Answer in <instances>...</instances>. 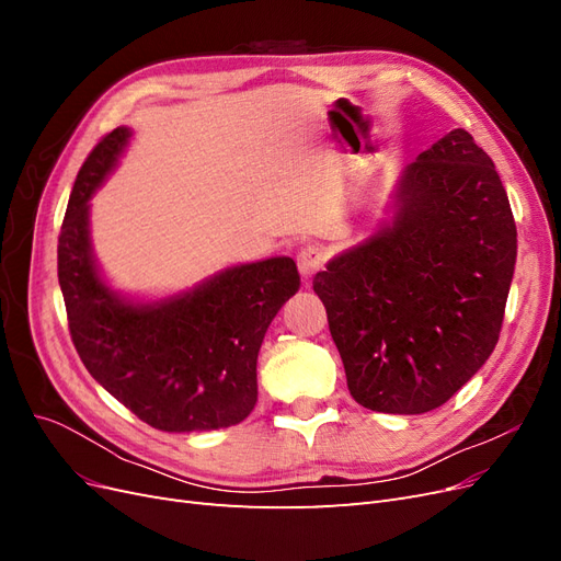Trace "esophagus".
<instances>
[{
  "label": "esophagus",
  "mask_w": 561,
  "mask_h": 561,
  "mask_svg": "<svg viewBox=\"0 0 561 561\" xmlns=\"http://www.w3.org/2000/svg\"><path fill=\"white\" fill-rule=\"evenodd\" d=\"M325 262H328V254L320 245H304L297 254V266H299V274L304 278L316 276L318 271L325 266Z\"/></svg>",
  "instance_id": "esophagus-1"
}]
</instances>
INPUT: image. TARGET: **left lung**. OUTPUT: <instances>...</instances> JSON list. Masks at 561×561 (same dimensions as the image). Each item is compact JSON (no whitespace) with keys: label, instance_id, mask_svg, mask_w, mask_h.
<instances>
[{"label":"left lung","instance_id":"obj_1","mask_svg":"<svg viewBox=\"0 0 561 561\" xmlns=\"http://www.w3.org/2000/svg\"><path fill=\"white\" fill-rule=\"evenodd\" d=\"M393 222L313 278L353 400L386 414L445 404L494 351L517 260L511 201L463 128L402 171Z\"/></svg>","mask_w":561,"mask_h":561}]
</instances>
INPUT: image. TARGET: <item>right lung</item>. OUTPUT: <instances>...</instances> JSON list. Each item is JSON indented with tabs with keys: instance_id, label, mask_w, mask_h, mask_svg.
Masks as SVG:
<instances>
[{
	"instance_id": "1",
	"label": "right lung",
	"mask_w": 561,
	"mask_h": 561,
	"mask_svg": "<svg viewBox=\"0 0 561 561\" xmlns=\"http://www.w3.org/2000/svg\"><path fill=\"white\" fill-rule=\"evenodd\" d=\"M130 130L114 128L83 161L58 236V280L81 363L118 402L165 433L229 428L257 402L266 328L299 290L290 257L219 271L194 290L135 304L105 285L89 239V198Z\"/></svg>"
}]
</instances>
